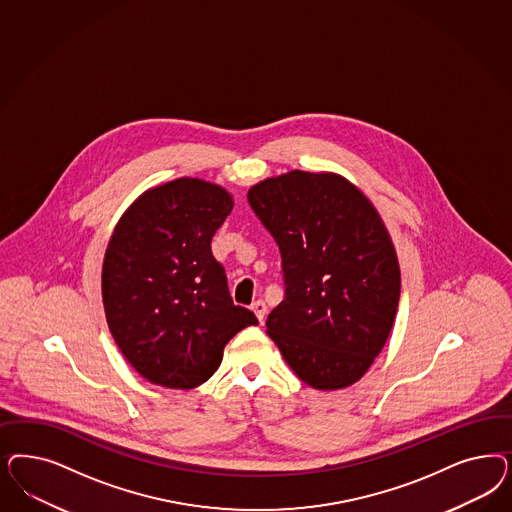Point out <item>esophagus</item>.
<instances>
[{
	"mask_svg": "<svg viewBox=\"0 0 512 512\" xmlns=\"http://www.w3.org/2000/svg\"><path fill=\"white\" fill-rule=\"evenodd\" d=\"M250 309L254 311L256 314V318L260 320V322H264L265 311H267V307H265L264 301L262 299H258V301H254L252 305H250Z\"/></svg>",
	"mask_w": 512,
	"mask_h": 512,
	"instance_id": "1",
	"label": "esophagus"
}]
</instances>
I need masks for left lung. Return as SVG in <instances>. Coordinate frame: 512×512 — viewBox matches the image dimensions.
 <instances>
[{
    "instance_id": "obj_1",
    "label": "left lung",
    "mask_w": 512,
    "mask_h": 512,
    "mask_svg": "<svg viewBox=\"0 0 512 512\" xmlns=\"http://www.w3.org/2000/svg\"><path fill=\"white\" fill-rule=\"evenodd\" d=\"M281 250L284 299L267 335L299 379L339 390L362 379L396 318V250L362 192L333 173L290 171L248 190Z\"/></svg>"
}]
</instances>
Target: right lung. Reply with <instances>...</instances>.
I'll list each match as a JSON object with an SVG mask.
<instances>
[{
  "mask_svg": "<svg viewBox=\"0 0 512 512\" xmlns=\"http://www.w3.org/2000/svg\"><path fill=\"white\" fill-rule=\"evenodd\" d=\"M231 209L224 188L177 179L145 192L116 224L101 273L105 316L126 360L154 384H203L231 337L258 324L233 303L211 250Z\"/></svg>",
  "mask_w": 512,
  "mask_h": 512,
  "instance_id": "1",
  "label": "right lung"
}]
</instances>
